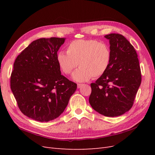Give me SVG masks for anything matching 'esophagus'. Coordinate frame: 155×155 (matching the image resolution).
Returning a JSON list of instances; mask_svg holds the SVG:
<instances>
[{
    "label": "esophagus",
    "instance_id": "obj_1",
    "mask_svg": "<svg viewBox=\"0 0 155 155\" xmlns=\"http://www.w3.org/2000/svg\"><path fill=\"white\" fill-rule=\"evenodd\" d=\"M83 85V84H80V83H78V88H81V87Z\"/></svg>",
    "mask_w": 155,
    "mask_h": 155
}]
</instances>
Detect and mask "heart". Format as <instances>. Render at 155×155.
<instances>
[{
    "label": "heart",
    "instance_id": "obj_1",
    "mask_svg": "<svg viewBox=\"0 0 155 155\" xmlns=\"http://www.w3.org/2000/svg\"><path fill=\"white\" fill-rule=\"evenodd\" d=\"M111 60L109 46L96 39L74 40L68 45L67 53L59 51L56 56L58 66L68 75L79 65L72 75L77 81H86L102 76L109 68Z\"/></svg>",
    "mask_w": 155,
    "mask_h": 155
}]
</instances>
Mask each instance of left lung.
Listing matches in <instances>:
<instances>
[{"instance_id": "obj_1", "label": "left lung", "mask_w": 155, "mask_h": 155, "mask_svg": "<svg viewBox=\"0 0 155 155\" xmlns=\"http://www.w3.org/2000/svg\"><path fill=\"white\" fill-rule=\"evenodd\" d=\"M111 60L107 71L91 84L89 103L100 114L108 117L122 115L133 107L141 84L142 75L138 55L124 36L110 34Z\"/></svg>"}]
</instances>
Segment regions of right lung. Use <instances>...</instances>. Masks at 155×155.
<instances>
[{
  "instance_id": "add662e5",
  "label": "right lung",
  "mask_w": 155,
  "mask_h": 155,
  "mask_svg": "<svg viewBox=\"0 0 155 155\" xmlns=\"http://www.w3.org/2000/svg\"><path fill=\"white\" fill-rule=\"evenodd\" d=\"M64 38L33 41L13 64L10 87L20 110L43 122L57 118L67 107L77 84L61 73L56 56Z\"/></svg>"
}]
</instances>
